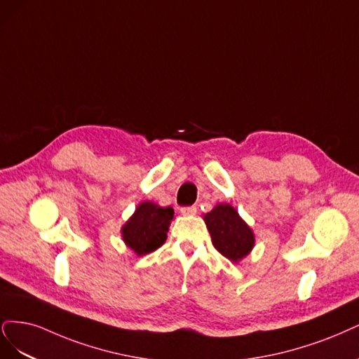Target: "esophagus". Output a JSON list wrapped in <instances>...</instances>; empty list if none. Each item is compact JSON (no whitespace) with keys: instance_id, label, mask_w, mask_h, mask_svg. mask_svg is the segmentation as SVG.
<instances>
[{"instance_id":"obj_1","label":"esophagus","mask_w":359,"mask_h":359,"mask_svg":"<svg viewBox=\"0 0 359 359\" xmlns=\"http://www.w3.org/2000/svg\"><path fill=\"white\" fill-rule=\"evenodd\" d=\"M180 213L183 216H194L196 213V207H194V205H191V207H182Z\"/></svg>"}]
</instances>
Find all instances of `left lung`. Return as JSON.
I'll list each match as a JSON object with an SVG mask.
<instances>
[{"label": "left lung", "mask_w": 359, "mask_h": 359, "mask_svg": "<svg viewBox=\"0 0 359 359\" xmlns=\"http://www.w3.org/2000/svg\"><path fill=\"white\" fill-rule=\"evenodd\" d=\"M203 219L212 236L213 246L231 262L238 264L255 246V234L252 228L243 221L231 204H216Z\"/></svg>", "instance_id": "1"}]
</instances>
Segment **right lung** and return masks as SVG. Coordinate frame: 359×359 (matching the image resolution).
<instances>
[{
    "label": "right lung",
    "mask_w": 359,
    "mask_h": 359,
    "mask_svg": "<svg viewBox=\"0 0 359 359\" xmlns=\"http://www.w3.org/2000/svg\"><path fill=\"white\" fill-rule=\"evenodd\" d=\"M172 219H175V210L171 207H161L154 201H143L135 207V212L122 225V240L137 257L147 255L164 245Z\"/></svg>",
    "instance_id": "1"
}]
</instances>
